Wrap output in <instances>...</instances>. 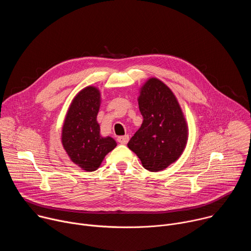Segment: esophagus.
<instances>
[{"label":"esophagus","instance_id":"1","mask_svg":"<svg viewBox=\"0 0 251 251\" xmlns=\"http://www.w3.org/2000/svg\"><path fill=\"white\" fill-rule=\"evenodd\" d=\"M117 141L120 143V144H127L129 141V135H124V136H119L117 138Z\"/></svg>","mask_w":251,"mask_h":251}]
</instances>
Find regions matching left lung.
<instances>
[{
	"mask_svg": "<svg viewBox=\"0 0 251 251\" xmlns=\"http://www.w3.org/2000/svg\"><path fill=\"white\" fill-rule=\"evenodd\" d=\"M139 109L143 123L128 143L146 170L159 172L183 154L188 124L176 96L158 78L148 79L140 89Z\"/></svg>",
	"mask_w": 251,
	"mask_h": 251,
	"instance_id": "1",
	"label": "left lung"
}]
</instances>
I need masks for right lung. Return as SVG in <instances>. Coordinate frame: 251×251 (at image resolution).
Masks as SVG:
<instances>
[{
    "instance_id": "add662e5",
    "label": "right lung",
    "mask_w": 251,
    "mask_h": 251,
    "mask_svg": "<svg viewBox=\"0 0 251 251\" xmlns=\"http://www.w3.org/2000/svg\"><path fill=\"white\" fill-rule=\"evenodd\" d=\"M100 102L98 88H83L71 102L62 126L64 150L71 161L86 172L97 170L104 157L117 145L113 138L100 135L96 120Z\"/></svg>"
}]
</instances>
